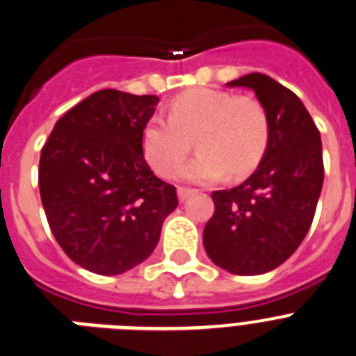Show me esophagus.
I'll use <instances>...</instances> for the list:
<instances>
[{"label":"esophagus","instance_id":"1","mask_svg":"<svg viewBox=\"0 0 356 356\" xmlns=\"http://www.w3.org/2000/svg\"><path fill=\"white\" fill-rule=\"evenodd\" d=\"M196 193L194 188H187V187H178V200L180 201H185L188 196H193V194Z\"/></svg>","mask_w":356,"mask_h":356}]
</instances>
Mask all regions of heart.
I'll return each mask as SVG.
<instances>
[{"instance_id":"1","label":"heart","mask_w":356,"mask_h":356,"mask_svg":"<svg viewBox=\"0 0 356 356\" xmlns=\"http://www.w3.org/2000/svg\"><path fill=\"white\" fill-rule=\"evenodd\" d=\"M271 121L266 106L253 97L212 87H197L176 96L169 118L153 115L143 128V153L153 171L171 178L187 159L193 139L200 155L181 176L210 184L229 175L241 178L266 155Z\"/></svg>"}]
</instances>
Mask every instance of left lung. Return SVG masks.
<instances>
[{"label": "left lung", "instance_id": "left-lung-1", "mask_svg": "<svg viewBox=\"0 0 356 356\" xmlns=\"http://www.w3.org/2000/svg\"><path fill=\"white\" fill-rule=\"evenodd\" d=\"M228 87L254 90L269 114L271 137L248 180L212 193L216 210L203 246L232 275H264L298 250L312 225L325 178L321 135L300 97L271 76L251 72Z\"/></svg>", "mask_w": 356, "mask_h": 356}]
</instances>
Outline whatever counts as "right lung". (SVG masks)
<instances>
[{"label": "right lung", "mask_w": 356, "mask_h": 356, "mask_svg": "<svg viewBox=\"0 0 356 356\" xmlns=\"http://www.w3.org/2000/svg\"><path fill=\"white\" fill-rule=\"evenodd\" d=\"M156 103V96L97 90L56 121L40 151L51 234L72 262L96 275L144 262L178 207L175 185L156 178L143 153V128Z\"/></svg>", "instance_id": "obj_1"}]
</instances>
